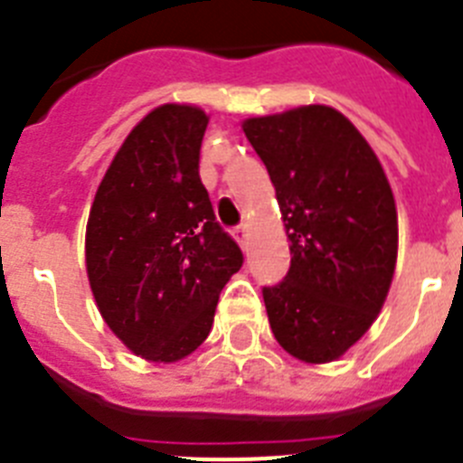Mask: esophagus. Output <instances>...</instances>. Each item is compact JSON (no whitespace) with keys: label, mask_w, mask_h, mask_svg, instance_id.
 <instances>
[{"label":"esophagus","mask_w":463,"mask_h":463,"mask_svg":"<svg viewBox=\"0 0 463 463\" xmlns=\"http://www.w3.org/2000/svg\"><path fill=\"white\" fill-rule=\"evenodd\" d=\"M234 239H236V243H239L241 248L245 250V243H248V227H245V224H239V227L234 229Z\"/></svg>","instance_id":"1"}]
</instances>
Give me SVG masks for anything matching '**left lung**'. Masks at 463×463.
Here are the masks:
<instances>
[{
	"instance_id": "left-lung-1",
	"label": "left lung",
	"mask_w": 463,
	"mask_h": 463,
	"mask_svg": "<svg viewBox=\"0 0 463 463\" xmlns=\"http://www.w3.org/2000/svg\"><path fill=\"white\" fill-rule=\"evenodd\" d=\"M243 132L271 175L292 255L282 282L261 289L273 336L301 362H334L390 292L399 222L387 175L329 106L250 118Z\"/></svg>"
}]
</instances>
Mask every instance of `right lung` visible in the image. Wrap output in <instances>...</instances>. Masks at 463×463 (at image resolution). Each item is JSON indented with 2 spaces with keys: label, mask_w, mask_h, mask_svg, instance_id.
I'll list each match as a JSON object with an SVG mask.
<instances>
[{
  "label": "right lung",
  "mask_w": 463,
  "mask_h": 463,
  "mask_svg": "<svg viewBox=\"0 0 463 463\" xmlns=\"http://www.w3.org/2000/svg\"><path fill=\"white\" fill-rule=\"evenodd\" d=\"M208 116L150 110L110 162L90 208L85 264L110 331L148 362H178L206 341L218 297L243 267L199 178Z\"/></svg>",
  "instance_id": "1"
}]
</instances>
